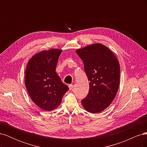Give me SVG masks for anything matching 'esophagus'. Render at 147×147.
<instances>
[{"label": "esophagus", "mask_w": 147, "mask_h": 147, "mask_svg": "<svg viewBox=\"0 0 147 147\" xmlns=\"http://www.w3.org/2000/svg\"><path fill=\"white\" fill-rule=\"evenodd\" d=\"M69 90H72V89L74 88V85H72V84H69Z\"/></svg>", "instance_id": "obj_1"}]
</instances>
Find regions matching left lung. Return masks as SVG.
Here are the masks:
<instances>
[{"label":"left lung","mask_w":147,"mask_h":147,"mask_svg":"<svg viewBox=\"0 0 147 147\" xmlns=\"http://www.w3.org/2000/svg\"><path fill=\"white\" fill-rule=\"evenodd\" d=\"M84 63L90 81V90L82 100L83 108L91 113L102 112L112 103L117 93L120 77L118 59L101 43H94L76 50Z\"/></svg>","instance_id":"1"}]
</instances>
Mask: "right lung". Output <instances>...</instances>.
Instances as JSON below:
<instances>
[{"label":"right lung","instance_id":"obj_1","mask_svg":"<svg viewBox=\"0 0 147 147\" xmlns=\"http://www.w3.org/2000/svg\"><path fill=\"white\" fill-rule=\"evenodd\" d=\"M61 49H50L35 54L26 66L24 82L34 103L45 111L56 109L69 90L55 72Z\"/></svg>","mask_w":147,"mask_h":147}]
</instances>
